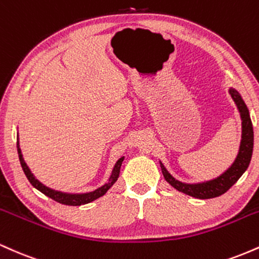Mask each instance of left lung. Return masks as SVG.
I'll return each instance as SVG.
<instances>
[{"label":"left lung","mask_w":259,"mask_h":259,"mask_svg":"<svg viewBox=\"0 0 259 259\" xmlns=\"http://www.w3.org/2000/svg\"><path fill=\"white\" fill-rule=\"evenodd\" d=\"M230 95L235 101V103H236L237 108H239L242 119V140L236 159H235L233 165L224 174H222L221 177H218L214 180H210L202 184L180 183V181L175 180L168 173L164 165L160 163V169H162V173L164 175V179L171 186L175 187L178 191L192 196V197L201 198V200L218 197V196L225 194L241 178V175L245 173L246 169L248 168L249 162H251L252 158V152H253V126H252V121L251 117H249L247 106L243 102L242 97L240 96L239 92L230 89Z\"/></svg>","instance_id":"obj_1"}]
</instances>
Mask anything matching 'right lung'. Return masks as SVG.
<instances>
[{
    "mask_svg": "<svg viewBox=\"0 0 259 259\" xmlns=\"http://www.w3.org/2000/svg\"><path fill=\"white\" fill-rule=\"evenodd\" d=\"M17 148H18V154H19L20 165H22L23 170H24L26 178H28V180L30 181L31 185L34 186L35 189H37L38 191L42 192L44 195H46L47 197L52 198V200H55L56 202H59V203H62V204H67V206H80V204L89 203V202L96 200V198H99V197H101V196L105 195L106 192L108 191L109 187H111L113 184L117 181L118 177H119L121 162L124 160V157H121V158L118 160L117 163H115L111 177H109L108 183L105 184L103 186L99 187L97 190H95V191L88 192V194H64V192L56 191V190H52V189H50V187L45 186L44 184H41L40 181H38L36 178L31 174L30 169H29L28 165H26V163L24 162V158H23V154H22V151H20L19 141H18V139H17Z\"/></svg>",
    "mask_w": 259,
    "mask_h": 259,
    "instance_id": "1",
    "label": "right lung"
}]
</instances>
